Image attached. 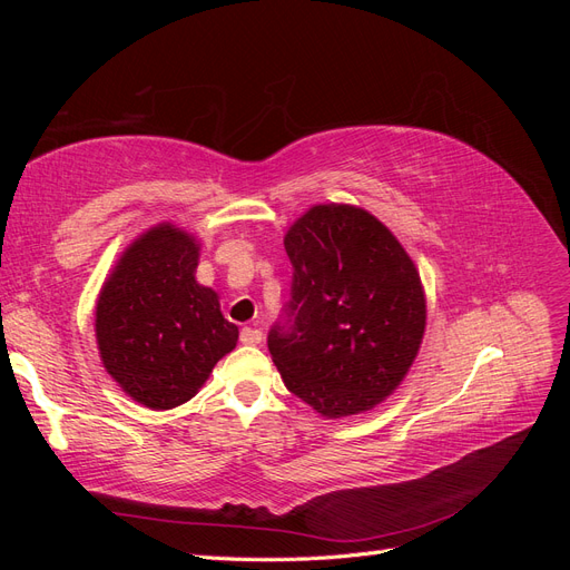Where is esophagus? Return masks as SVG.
I'll return each mask as SVG.
<instances>
[{"label":"esophagus","mask_w":570,"mask_h":570,"mask_svg":"<svg viewBox=\"0 0 570 570\" xmlns=\"http://www.w3.org/2000/svg\"><path fill=\"white\" fill-rule=\"evenodd\" d=\"M262 340H264V333L262 331H256V327H243V331H239V342L243 344H262Z\"/></svg>","instance_id":"obj_1"}]
</instances>
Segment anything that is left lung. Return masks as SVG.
<instances>
[{
	"label": "left lung",
	"instance_id": "8db88e82",
	"mask_svg": "<svg viewBox=\"0 0 570 570\" xmlns=\"http://www.w3.org/2000/svg\"><path fill=\"white\" fill-rule=\"evenodd\" d=\"M289 302L268 331L285 387L327 419L368 411L402 383L425 331L419 271L364 209L321 204L285 235Z\"/></svg>",
	"mask_w": 570,
	"mask_h": 570
}]
</instances>
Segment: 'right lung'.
Returning <instances> with one entry per match:
<instances>
[{"label": "right lung", "instance_id": "1", "mask_svg": "<svg viewBox=\"0 0 570 570\" xmlns=\"http://www.w3.org/2000/svg\"><path fill=\"white\" fill-rule=\"evenodd\" d=\"M199 247L159 226L120 256L97 302L105 368L135 402L174 409L193 400L216 361L235 350L237 325L218 295L195 281Z\"/></svg>", "mask_w": 570, "mask_h": 570}]
</instances>
